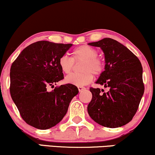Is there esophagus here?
I'll return each instance as SVG.
<instances>
[{"label":"esophagus","mask_w":155,"mask_h":155,"mask_svg":"<svg viewBox=\"0 0 155 155\" xmlns=\"http://www.w3.org/2000/svg\"><path fill=\"white\" fill-rule=\"evenodd\" d=\"M78 90H79V92H81L85 90V87H78Z\"/></svg>","instance_id":"34e87169"}]
</instances>
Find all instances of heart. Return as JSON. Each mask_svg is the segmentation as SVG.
I'll return each mask as SVG.
<instances>
[{"mask_svg":"<svg viewBox=\"0 0 155 155\" xmlns=\"http://www.w3.org/2000/svg\"><path fill=\"white\" fill-rule=\"evenodd\" d=\"M98 51L89 45H81L72 51V58L63 55L58 60V65L64 74H69L72 71L74 61H82L80 66L81 73L71 74L65 78L67 84L82 87L90 83L93 79V74L100 75L104 70V63L97 57Z\"/></svg>","mask_w":155,"mask_h":155,"instance_id":"1","label":"heart"}]
</instances>
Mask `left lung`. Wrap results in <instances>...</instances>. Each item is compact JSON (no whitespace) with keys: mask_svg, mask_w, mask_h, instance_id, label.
<instances>
[{"mask_svg":"<svg viewBox=\"0 0 155 155\" xmlns=\"http://www.w3.org/2000/svg\"><path fill=\"white\" fill-rule=\"evenodd\" d=\"M88 44L104 51L105 71L95 83L109 87L104 93L101 89L90 87L92 98L87 106L89 115L104 127L125 125L136 114L144 92L141 63L132 51L112 38Z\"/></svg>","mask_w":155,"mask_h":155,"instance_id":"1","label":"left lung"}]
</instances>
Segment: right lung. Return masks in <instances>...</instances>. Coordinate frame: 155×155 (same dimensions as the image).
I'll return each mask as SVG.
<instances>
[{"mask_svg":"<svg viewBox=\"0 0 155 155\" xmlns=\"http://www.w3.org/2000/svg\"><path fill=\"white\" fill-rule=\"evenodd\" d=\"M72 47L40 41L21 51L10 69V94L25 122L37 129L54 127L66 114L72 98L79 93L66 84L47 91L64 79L58 60Z\"/></svg>","mask_w":155,"mask_h":155,"instance_id":"obj_1","label":"right lung"}]
</instances>
